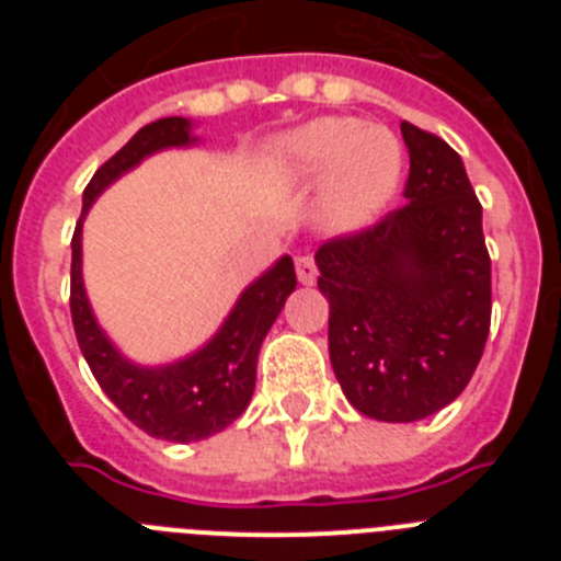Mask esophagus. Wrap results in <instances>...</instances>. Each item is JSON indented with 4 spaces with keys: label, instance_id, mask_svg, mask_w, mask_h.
Returning <instances> with one entry per match:
<instances>
[{
    "label": "esophagus",
    "instance_id": "obj_1",
    "mask_svg": "<svg viewBox=\"0 0 561 561\" xmlns=\"http://www.w3.org/2000/svg\"><path fill=\"white\" fill-rule=\"evenodd\" d=\"M295 270H297V280L304 286H311L317 280V264L311 255H300L295 261Z\"/></svg>",
    "mask_w": 561,
    "mask_h": 561
}]
</instances>
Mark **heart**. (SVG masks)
<instances>
[{
	"mask_svg": "<svg viewBox=\"0 0 561 561\" xmlns=\"http://www.w3.org/2000/svg\"><path fill=\"white\" fill-rule=\"evenodd\" d=\"M270 162L295 185L323 180V219L340 232L370 225L399 191L404 168L393 134L351 117H320L284 134Z\"/></svg>",
	"mask_w": 561,
	"mask_h": 561,
	"instance_id": "1",
	"label": "heart"
}]
</instances>
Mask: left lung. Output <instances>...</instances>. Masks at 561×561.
<instances>
[{"instance_id": "obj_1", "label": "left lung", "mask_w": 561, "mask_h": 561, "mask_svg": "<svg viewBox=\"0 0 561 561\" xmlns=\"http://www.w3.org/2000/svg\"><path fill=\"white\" fill-rule=\"evenodd\" d=\"M408 205L325 241L314 261L329 297L331 368L376 421H421L463 393L492 323L483 207L447 142L401 123Z\"/></svg>"}]
</instances>
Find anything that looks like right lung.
<instances>
[{
    "label": "right lung",
    "instance_id": "right-lung-1",
    "mask_svg": "<svg viewBox=\"0 0 561 561\" xmlns=\"http://www.w3.org/2000/svg\"><path fill=\"white\" fill-rule=\"evenodd\" d=\"M193 142L196 137L187 117H162L142 126L112 160L98 168L83 191V210L72 236V272H69L72 325L92 376L131 424L153 438L176 440V444L210 438L244 413L255 390L261 342L284 309L286 297L297 286L291 257H277L264 275L255 277L238 295L221 329L199 351L168 365H137L108 340L83 289V219L98 196L114 180H121L123 173L140 165L146 157L165 148H187Z\"/></svg>",
    "mask_w": 561,
    "mask_h": 561
}]
</instances>
